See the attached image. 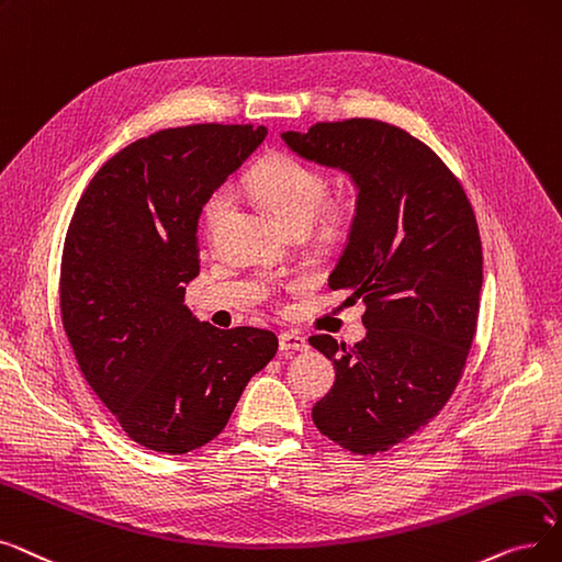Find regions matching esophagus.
<instances>
[{"label": "esophagus", "mask_w": 562, "mask_h": 562, "mask_svg": "<svg viewBox=\"0 0 562 562\" xmlns=\"http://www.w3.org/2000/svg\"><path fill=\"white\" fill-rule=\"evenodd\" d=\"M279 345H281V350H285V352L288 350H295V352H306L308 350V340L297 331H283L279 336Z\"/></svg>", "instance_id": "esophagus-1"}]
</instances>
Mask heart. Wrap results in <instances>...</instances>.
<instances>
[{"label": "heart", "instance_id": "obj_1", "mask_svg": "<svg viewBox=\"0 0 562 562\" xmlns=\"http://www.w3.org/2000/svg\"><path fill=\"white\" fill-rule=\"evenodd\" d=\"M249 187L288 228L300 224L308 226L329 196L327 176L292 155H272L262 159L249 176ZM231 207L233 196L228 187H217L205 196L201 205V222L210 237L220 233L231 215ZM325 220L331 226L342 224V207L327 205Z\"/></svg>", "mask_w": 562, "mask_h": 562}]
</instances>
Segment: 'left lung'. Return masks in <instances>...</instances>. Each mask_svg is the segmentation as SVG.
I'll use <instances>...</instances> for the list:
<instances>
[{
    "mask_svg": "<svg viewBox=\"0 0 562 562\" xmlns=\"http://www.w3.org/2000/svg\"><path fill=\"white\" fill-rule=\"evenodd\" d=\"M281 139L350 173L359 190L329 288L363 300L366 338L355 347L308 338L336 370L313 423L338 446L375 456L430 423L462 378L483 288L473 207L441 157L391 123H315Z\"/></svg>",
    "mask_w": 562,
    "mask_h": 562,
    "instance_id": "8db88e82",
    "label": "left lung"
}]
</instances>
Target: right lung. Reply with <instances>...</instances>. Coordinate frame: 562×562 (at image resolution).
<instances>
[{
    "mask_svg": "<svg viewBox=\"0 0 562 562\" xmlns=\"http://www.w3.org/2000/svg\"><path fill=\"white\" fill-rule=\"evenodd\" d=\"M262 125L159 130L119 150L79 199L61 256V319L79 370L148 450L215 439L279 338L217 329L187 308L205 196L262 144Z\"/></svg>",
    "mask_w": 562,
    "mask_h": 562,
    "instance_id": "add662e5",
    "label": "right lung"
}]
</instances>
